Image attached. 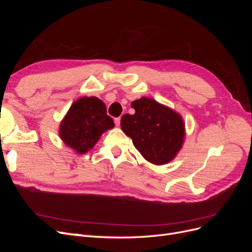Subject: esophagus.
I'll list each match as a JSON object with an SVG mask.
<instances>
[{"label":"esophagus","mask_w":252,"mask_h":252,"mask_svg":"<svg viewBox=\"0 0 252 252\" xmlns=\"http://www.w3.org/2000/svg\"><path fill=\"white\" fill-rule=\"evenodd\" d=\"M114 124H116V126H120V124H121V118H116L114 119Z\"/></svg>","instance_id":"esophagus-1"}]
</instances>
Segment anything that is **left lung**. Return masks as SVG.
<instances>
[{
    "instance_id": "obj_1",
    "label": "left lung",
    "mask_w": 252,
    "mask_h": 252,
    "mask_svg": "<svg viewBox=\"0 0 252 252\" xmlns=\"http://www.w3.org/2000/svg\"><path fill=\"white\" fill-rule=\"evenodd\" d=\"M134 114H124L121 127L140 154L156 165L168 163L181 149L184 123L180 114L148 97L131 103Z\"/></svg>"
}]
</instances>
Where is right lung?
<instances>
[{"label": "right lung", "mask_w": 252, "mask_h": 252, "mask_svg": "<svg viewBox=\"0 0 252 252\" xmlns=\"http://www.w3.org/2000/svg\"><path fill=\"white\" fill-rule=\"evenodd\" d=\"M113 126L105 104L95 96H84L71 105L61 123L60 136L78 154H86L102 133Z\"/></svg>", "instance_id": "right-lung-1"}]
</instances>
